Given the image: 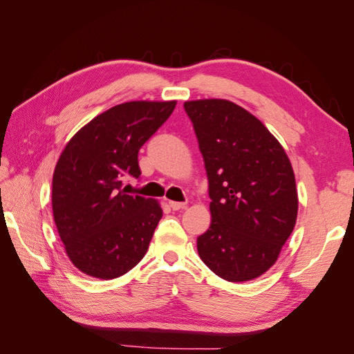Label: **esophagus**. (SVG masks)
<instances>
[{
    "label": "esophagus",
    "mask_w": 354,
    "mask_h": 354,
    "mask_svg": "<svg viewBox=\"0 0 354 354\" xmlns=\"http://www.w3.org/2000/svg\"><path fill=\"white\" fill-rule=\"evenodd\" d=\"M169 207L173 208L174 211L185 209V208H186V202H174V201H171V202H169Z\"/></svg>",
    "instance_id": "esophagus-1"
}]
</instances>
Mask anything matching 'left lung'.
<instances>
[{
    "instance_id": "left-lung-1",
    "label": "left lung",
    "mask_w": 354,
    "mask_h": 354,
    "mask_svg": "<svg viewBox=\"0 0 354 354\" xmlns=\"http://www.w3.org/2000/svg\"><path fill=\"white\" fill-rule=\"evenodd\" d=\"M203 156L209 229L198 254L229 282L257 279L276 263L297 221L295 176L285 149L264 124L223 99L185 102Z\"/></svg>"
}]
</instances>
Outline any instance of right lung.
I'll return each instance as SVG.
<instances>
[{"label":"right lung","instance_id":"1","mask_svg":"<svg viewBox=\"0 0 354 354\" xmlns=\"http://www.w3.org/2000/svg\"><path fill=\"white\" fill-rule=\"evenodd\" d=\"M177 102H127L97 115L63 149L53 174L51 205L72 264L97 279H115L145 257L162 217L156 199L128 195L140 176L138 151Z\"/></svg>","mask_w":354,"mask_h":354}]
</instances>
